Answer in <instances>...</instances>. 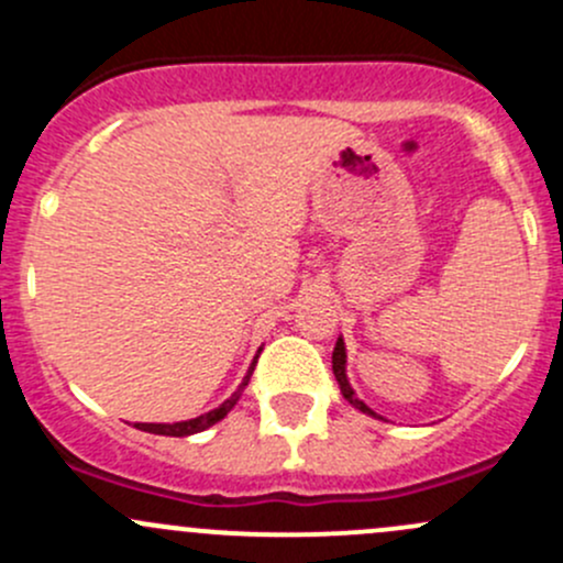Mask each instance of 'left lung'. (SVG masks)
I'll return each mask as SVG.
<instances>
[{"instance_id":"8db88e82","label":"left lung","mask_w":563,"mask_h":563,"mask_svg":"<svg viewBox=\"0 0 563 563\" xmlns=\"http://www.w3.org/2000/svg\"><path fill=\"white\" fill-rule=\"evenodd\" d=\"M332 373H334V378H338L340 391H343V397L351 402V406L360 408L362 413H371V417L382 419L376 411H373L371 406H365V402H362L360 397H356L354 387H351V384H349V376H345V343H343V338H338V343H334V351H332Z\"/></svg>"}]
</instances>
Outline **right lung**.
I'll use <instances>...</instances> for the list:
<instances>
[{
	"mask_svg": "<svg viewBox=\"0 0 563 563\" xmlns=\"http://www.w3.org/2000/svg\"><path fill=\"white\" fill-rule=\"evenodd\" d=\"M258 351H261V349H258ZM255 360H258V356H255ZM255 360H253V365L247 367V376L242 378V384H240V387H236L234 395H231L229 400H223V402H220L218 408H212V411L201 413V417H196V419H187V422H174V424L139 422V424H135V428H139V430H144V433H155V435H176V439H185V435L201 433V430L212 428V424H218L220 419H223V417H229V411H231V408L236 406V400H240V397H242V391H245V387H247L250 376H253V371H255Z\"/></svg>",
	"mask_w": 563,
	"mask_h": 563,
	"instance_id": "right-lung-1",
	"label": "right lung"
}]
</instances>
